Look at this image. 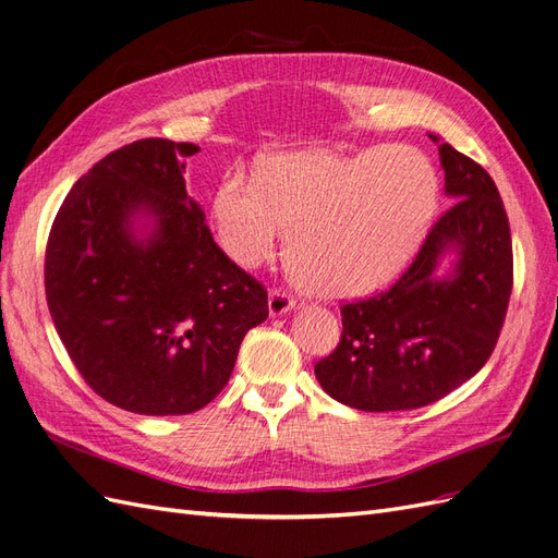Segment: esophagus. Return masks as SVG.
Masks as SVG:
<instances>
[{
    "label": "esophagus",
    "mask_w": 558,
    "mask_h": 558,
    "mask_svg": "<svg viewBox=\"0 0 558 558\" xmlns=\"http://www.w3.org/2000/svg\"><path fill=\"white\" fill-rule=\"evenodd\" d=\"M293 307H295L293 295H289L286 291H277V289L269 293V300H267L269 316H281L286 312H291Z\"/></svg>",
    "instance_id": "esophagus-1"
}]
</instances>
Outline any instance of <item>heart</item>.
Wrapping results in <instances>:
<instances>
[{
    "label": "heart",
    "mask_w": 558,
    "mask_h": 558,
    "mask_svg": "<svg viewBox=\"0 0 558 558\" xmlns=\"http://www.w3.org/2000/svg\"><path fill=\"white\" fill-rule=\"evenodd\" d=\"M440 199L430 160L412 146H377L356 156L295 150L272 156L260 177L226 172L211 195L216 240L242 267L279 251L302 289L320 298L375 291L424 242Z\"/></svg>",
    "instance_id": "heart-1"
}]
</instances>
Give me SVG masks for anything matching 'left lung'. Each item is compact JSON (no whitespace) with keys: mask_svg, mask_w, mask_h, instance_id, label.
<instances>
[{"mask_svg":"<svg viewBox=\"0 0 558 558\" xmlns=\"http://www.w3.org/2000/svg\"><path fill=\"white\" fill-rule=\"evenodd\" d=\"M437 148L453 207L391 289L342 305L340 344L314 365L324 391L353 410H416L445 398L480 373L508 312L512 238L496 183L451 144ZM449 250L452 272L437 278Z\"/></svg>","mask_w":558,"mask_h":558,"instance_id":"1","label":"left lung"}]
</instances>
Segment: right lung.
<instances>
[{"label": "right lung", "instance_id": "obj_1", "mask_svg": "<svg viewBox=\"0 0 558 558\" xmlns=\"http://www.w3.org/2000/svg\"><path fill=\"white\" fill-rule=\"evenodd\" d=\"M199 146L140 140L64 197L46 244V300L81 377L116 408L191 414L228 384L267 291L218 248L185 193Z\"/></svg>", "mask_w": 558, "mask_h": 558}]
</instances>
